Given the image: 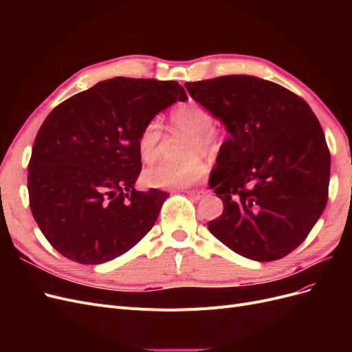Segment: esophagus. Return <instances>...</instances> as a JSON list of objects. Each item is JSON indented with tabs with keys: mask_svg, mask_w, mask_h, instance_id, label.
Segmentation results:
<instances>
[{
	"mask_svg": "<svg viewBox=\"0 0 352 352\" xmlns=\"http://www.w3.org/2000/svg\"><path fill=\"white\" fill-rule=\"evenodd\" d=\"M185 194L192 199H201L207 192L204 189H192V190H185Z\"/></svg>",
	"mask_w": 352,
	"mask_h": 352,
	"instance_id": "obj_1",
	"label": "esophagus"
}]
</instances>
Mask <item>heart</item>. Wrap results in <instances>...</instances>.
Returning <instances> with one entry per match:
<instances>
[{"instance_id":"1","label":"heart","mask_w":352,"mask_h":352,"mask_svg":"<svg viewBox=\"0 0 352 352\" xmlns=\"http://www.w3.org/2000/svg\"><path fill=\"white\" fill-rule=\"evenodd\" d=\"M212 114L197 102H186L170 113V126L176 133L188 136L185 155H192L184 162H160L144 170V182L151 188H186L206 175V164L197 154L217 150L221 142V131L212 123ZM163 127L157 119L146 122L138 135V154L145 163L158 155V145Z\"/></svg>"}]
</instances>
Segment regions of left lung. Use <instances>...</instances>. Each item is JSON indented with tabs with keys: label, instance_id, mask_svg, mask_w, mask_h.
Listing matches in <instances>:
<instances>
[{
	"label": "left lung",
	"instance_id": "1",
	"mask_svg": "<svg viewBox=\"0 0 352 352\" xmlns=\"http://www.w3.org/2000/svg\"><path fill=\"white\" fill-rule=\"evenodd\" d=\"M185 88L230 133L210 176L223 199L210 232L242 257H285L305 241L327 202L330 153L316 114L289 89L247 74Z\"/></svg>",
	"mask_w": 352,
	"mask_h": 352
}]
</instances>
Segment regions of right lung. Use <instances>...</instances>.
I'll use <instances>...</instances> for the list:
<instances>
[{"label": "right lung", "instance_id": "obj_1", "mask_svg": "<svg viewBox=\"0 0 352 352\" xmlns=\"http://www.w3.org/2000/svg\"><path fill=\"white\" fill-rule=\"evenodd\" d=\"M188 100L173 80L114 78L73 95L42 123L28 166L29 206L66 258L101 264L151 230L167 192L135 189L146 122Z\"/></svg>", "mask_w": 352, "mask_h": 352}]
</instances>
